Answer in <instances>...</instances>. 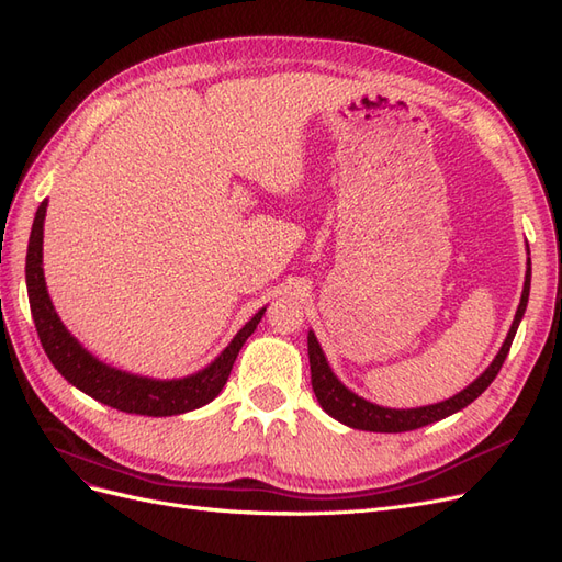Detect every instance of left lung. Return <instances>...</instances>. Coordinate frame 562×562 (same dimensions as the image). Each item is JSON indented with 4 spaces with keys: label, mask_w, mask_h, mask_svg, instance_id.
Segmentation results:
<instances>
[{
    "label": "left lung",
    "mask_w": 562,
    "mask_h": 562,
    "mask_svg": "<svg viewBox=\"0 0 562 562\" xmlns=\"http://www.w3.org/2000/svg\"><path fill=\"white\" fill-rule=\"evenodd\" d=\"M530 279H532V262L527 258V271H525V285H522V295L516 318L512 323V330H508L504 345L499 353L495 356L483 375L479 380H473L464 391H459L452 398L440 401L434 405H422V407H407V411H396V407H382L378 403H370L361 396H356L353 391H349L342 382L335 378V372L330 370L326 353H323L316 335L310 330L307 335V345H310V366H312V389L321 403L323 411H326L330 417L337 422L347 424L351 429H363V431H380V434H401V431H413L419 427H427V424H434L438 419H446L454 413L462 411L469 403L479 398L483 391L492 384V380L497 378V372L502 370L506 353L512 349V342L516 337V330L520 326V318L527 307V297H530Z\"/></svg>",
    "instance_id": "1"
}]
</instances>
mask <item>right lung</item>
<instances>
[{"label":"right lung","mask_w":562,"mask_h":562,"mask_svg":"<svg viewBox=\"0 0 562 562\" xmlns=\"http://www.w3.org/2000/svg\"><path fill=\"white\" fill-rule=\"evenodd\" d=\"M48 201L44 199L37 209L35 223H32L30 244H27V260H25V279H27V297L32 318L40 335V342L48 356V361L60 375L77 386L83 394L116 407L122 413L131 415H147V417H168L196 411V407L211 403L232 372V366L239 356L246 339L258 328V323L267 307L255 314L246 326L234 335L227 349L203 370L194 372L182 380H149L131 372L110 368L108 363L98 361L83 349L77 339L63 326L54 304H50L44 267H42V244H44V217H46Z\"/></svg>","instance_id":"1"}]
</instances>
